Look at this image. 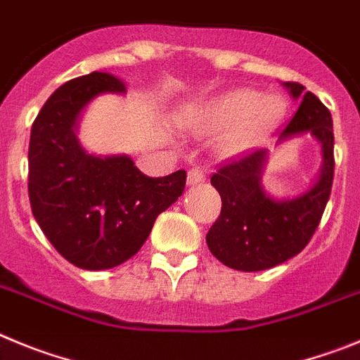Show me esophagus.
I'll use <instances>...</instances> for the list:
<instances>
[{
	"instance_id": "esophagus-1",
	"label": "esophagus",
	"mask_w": 360,
	"mask_h": 360,
	"mask_svg": "<svg viewBox=\"0 0 360 360\" xmlns=\"http://www.w3.org/2000/svg\"><path fill=\"white\" fill-rule=\"evenodd\" d=\"M206 181V172H204L202 168L193 167L188 170V184L190 186H195V184H200Z\"/></svg>"
}]
</instances>
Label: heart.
Listing matches in <instances>:
<instances>
[{"mask_svg": "<svg viewBox=\"0 0 360 360\" xmlns=\"http://www.w3.org/2000/svg\"><path fill=\"white\" fill-rule=\"evenodd\" d=\"M283 102L257 89H229L202 103L195 111V127L202 131L228 129L220 150L235 156L267 138L283 118Z\"/></svg>", "mask_w": 360, "mask_h": 360, "instance_id": "heart-1", "label": "heart"}]
</instances>
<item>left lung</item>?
Returning <instances> with one entry per match:
<instances>
[{
  "label": "left lung",
  "mask_w": 360,
  "mask_h": 360,
  "mask_svg": "<svg viewBox=\"0 0 360 360\" xmlns=\"http://www.w3.org/2000/svg\"><path fill=\"white\" fill-rule=\"evenodd\" d=\"M283 87L294 100H300V108L276 143L309 132L321 143L323 165L305 192L287 199H274L264 190L262 174L269 160L267 148L251 152L213 174L212 184L220 193L222 210L206 235V244L217 260L245 273L271 269L303 251L319 226L332 192V115L301 84L283 82Z\"/></svg>",
  "instance_id": "left-lung-1"
}]
</instances>
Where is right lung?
Segmentation results:
<instances>
[{
    "label": "right lung",
    "mask_w": 360,
    "mask_h": 360,
    "mask_svg": "<svg viewBox=\"0 0 360 360\" xmlns=\"http://www.w3.org/2000/svg\"><path fill=\"white\" fill-rule=\"evenodd\" d=\"M103 93L122 95L125 84L103 71L63 84L39 111L28 147L32 213L51 245L86 271L134 257L186 184L184 170L148 177L125 154L95 156L80 145V115Z\"/></svg>",
    "instance_id": "add662e5"
}]
</instances>
